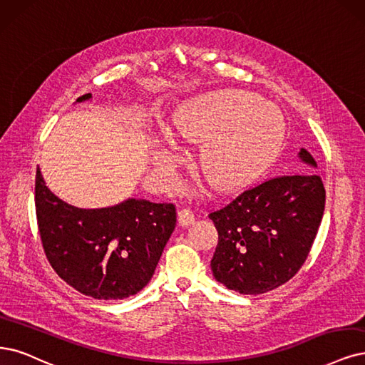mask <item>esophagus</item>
I'll use <instances>...</instances> for the list:
<instances>
[{"label":"esophagus","instance_id":"1","mask_svg":"<svg viewBox=\"0 0 365 365\" xmlns=\"http://www.w3.org/2000/svg\"><path fill=\"white\" fill-rule=\"evenodd\" d=\"M195 221V215L191 209H180L179 210V224L182 227L191 225Z\"/></svg>","mask_w":365,"mask_h":365}]
</instances>
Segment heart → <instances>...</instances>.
<instances>
[{
    "instance_id": "1",
    "label": "heart",
    "mask_w": 365,
    "mask_h": 365,
    "mask_svg": "<svg viewBox=\"0 0 365 365\" xmlns=\"http://www.w3.org/2000/svg\"><path fill=\"white\" fill-rule=\"evenodd\" d=\"M178 137L198 144V167L215 190L235 192L251 183L272 159L284 121L277 108L242 90H215L183 101L173 114ZM155 164L174 175L180 164L178 145L162 135Z\"/></svg>"
}]
</instances>
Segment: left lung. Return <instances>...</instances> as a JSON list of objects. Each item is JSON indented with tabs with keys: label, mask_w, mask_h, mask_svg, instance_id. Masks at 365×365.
<instances>
[{
	"label": "left lung",
	"mask_w": 365,
	"mask_h": 365,
	"mask_svg": "<svg viewBox=\"0 0 365 365\" xmlns=\"http://www.w3.org/2000/svg\"><path fill=\"white\" fill-rule=\"evenodd\" d=\"M302 164L317 168L301 148ZM325 210V186L316 173L281 175L242 192L209 218L218 230L210 267L227 289L262 294L284 284L312 250Z\"/></svg>",
	"instance_id": "obj_1"
}]
</instances>
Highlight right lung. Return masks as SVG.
Segmentation results:
<instances>
[{"mask_svg": "<svg viewBox=\"0 0 365 365\" xmlns=\"http://www.w3.org/2000/svg\"><path fill=\"white\" fill-rule=\"evenodd\" d=\"M91 101V93L75 103ZM36 212L46 257L67 284L94 299H125L143 290L175 227V207L128 198L101 209L66 203L36 173Z\"/></svg>", "mask_w": 365, "mask_h": 365, "instance_id": "obj_1", "label": "right lung"}]
</instances>
